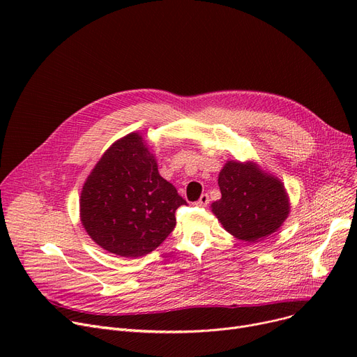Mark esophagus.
I'll list each match as a JSON object with an SVG mask.
<instances>
[{
	"instance_id": "esophagus-1",
	"label": "esophagus",
	"mask_w": 357,
	"mask_h": 357,
	"mask_svg": "<svg viewBox=\"0 0 357 357\" xmlns=\"http://www.w3.org/2000/svg\"><path fill=\"white\" fill-rule=\"evenodd\" d=\"M199 207H207V205L210 204V197H208V194H202L201 197H199V199H198V202H197Z\"/></svg>"
}]
</instances>
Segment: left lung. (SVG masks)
I'll use <instances>...</instances> for the list:
<instances>
[{"instance_id": "left-lung-1", "label": "left lung", "mask_w": 357, "mask_h": 357, "mask_svg": "<svg viewBox=\"0 0 357 357\" xmlns=\"http://www.w3.org/2000/svg\"><path fill=\"white\" fill-rule=\"evenodd\" d=\"M221 199L211 207L229 233L256 241L276 231L289 213L284 185L255 165L229 162L218 175Z\"/></svg>"}]
</instances>
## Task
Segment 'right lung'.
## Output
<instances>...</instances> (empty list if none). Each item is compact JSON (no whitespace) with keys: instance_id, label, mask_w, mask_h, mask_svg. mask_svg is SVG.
Instances as JSON below:
<instances>
[{"instance_id":"obj_1","label":"right lung","mask_w":357,"mask_h":357,"mask_svg":"<svg viewBox=\"0 0 357 357\" xmlns=\"http://www.w3.org/2000/svg\"><path fill=\"white\" fill-rule=\"evenodd\" d=\"M81 221L102 249L140 257L153 252L176 226L186 201L159 175L142 136L112 144L92 169L81 194Z\"/></svg>"}]
</instances>
